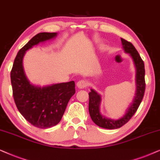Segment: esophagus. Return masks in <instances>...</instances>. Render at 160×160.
<instances>
[{
    "instance_id": "34e87169",
    "label": "esophagus",
    "mask_w": 160,
    "mask_h": 160,
    "mask_svg": "<svg viewBox=\"0 0 160 160\" xmlns=\"http://www.w3.org/2000/svg\"><path fill=\"white\" fill-rule=\"evenodd\" d=\"M77 86H78V88L80 89H82V88H86L87 86H88V82H87L86 80H80L77 82Z\"/></svg>"
}]
</instances>
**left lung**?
<instances>
[{
    "label": "left lung",
    "mask_w": 160,
    "mask_h": 160,
    "mask_svg": "<svg viewBox=\"0 0 160 160\" xmlns=\"http://www.w3.org/2000/svg\"><path fill=\"white\" fill-rule=\"evenodd\" d=\"M123 50L126 53H129L132 59L135 68V86L136 91L135 97L129 107L127 108L126 113L118 119L109 118L103 116L100 112V104L102 97L94 89H91L89 92V105L88 110L92 121L97 126L102 128L108 129H115L120 128L128 122L135 112L137 111L140 102L143 98L146 83H145V67L144 63L140 58L139 53L133 44L125 39H121Z\"/></svg>",
    "instance_id": "left-lung-1"
}]
</instances>
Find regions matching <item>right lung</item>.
<instances>
[{
    "label": "right lung",
    "instance_id": "right-lung-1",
    "mask_svg": "<svg viewBox=\"0 0 160 160\" xmlns=\"http://www.w3.org/2000/svg\"><path fill=\"white\" fill-rule=\"evenodd\" d=\"M58 33H39L19 50L11 72L13 97L22 116L34 127L47 129L60 122L68 102L75 93L74 81L37 86L29 81L23 69L24 55L39 43L55 39Z\"/></svg>",
    "mask_w": 160,
    "mask_h": 160
}]
</instances>
